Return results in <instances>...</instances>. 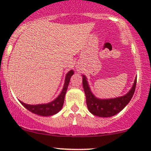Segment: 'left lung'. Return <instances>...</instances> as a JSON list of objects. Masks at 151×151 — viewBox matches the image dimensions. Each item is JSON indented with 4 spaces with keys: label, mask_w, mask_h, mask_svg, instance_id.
I'll use <instances>...</instances> for the list:
<instances>
[{
    "label": "left lung",
    "mask_w": 151,
    "mask_h": 151,
    "mask_svg": "<svg viewBox=\"0 0 151 151\" xmlns=\"http://www.w3.org/2000/svg\"><path fill=\"white\" fill-rule=\"evenodd\" d=\"M83 86L86 96V103L88 110L93 115L103 118L113 116L120 112L132 99L137 85L136 78L132 87L125 95L114 99H101L96 98L92 94L87 83L86 77L85 76H83Z\"/></svg>",
    "instance_id": "1"
}]
</instances>
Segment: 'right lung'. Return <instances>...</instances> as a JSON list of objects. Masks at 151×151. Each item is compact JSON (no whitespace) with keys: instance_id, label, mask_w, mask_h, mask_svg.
Returning <instances> with one entry per match:
<instances>
[{"instance_id":"add662e5","label":"right lung","mask_w":151,"mask_h":151,"mask_svg":"<svg viewBox=\"0 0 151 151\" xmlns=\"http://www.w3.org/2000/svg\"><path fill=\"white\" fill-rule=\"evenodd\" d=\"M73 73L74 71L73 70H70L69 72L67 73L62 91L58 96V97L56 98L54 101H51L50 103L38 104V105H29V104H24L21 101H19L26 109L31 112L35 113V114L42 115V116H50V115L56 114L59 111H61V108L63 106L65 94H66L67 89H68V85L69 84L70 77Z\"/></svg>"}]
</instances>
